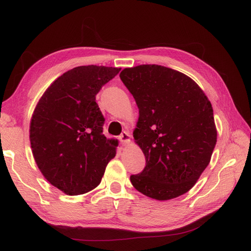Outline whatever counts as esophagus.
Here are the masks:
<instances>
[{
    "label": "esophagus",
    "mask_w": 251,
    "mask_h": 251,
    "mask_svg": "<svg viewBox=\"0 0 251 251\" xmlns=\"http://www.w3.org/2000/svg\"><path fill=\"white\" fill-rule=\"evenodd\" d=\"M119 140H120V142L122 143V145H124V146L129 145V143H130V135H129V132L128 131H123L122 134H121V136L119 137Z\"/></svg>",
    "instance_id": "1"
}]
</instances>
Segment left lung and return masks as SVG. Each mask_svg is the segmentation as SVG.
Listing matches in <instances>:
<instances>
[{"instance_id": "left-lung-1", "label": "left lung", "mask_w": 251, "mask_h": 251, "mask_svg": "<svg viewBox=\"0 0 251 251\" xmlns=\"http://www.w3.org/2000/svg\"><path fill=\"white\" fill-rule=\"evenodd\" d=\"M120 77L139 109L132 135L146 156L145 169L130 176L131 184L156 201L186 193L217 142L209 99L191 77L163 66L125 68Z\"/></svg>"}]
</instances>
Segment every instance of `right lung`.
Returning a JSON list of instances; mask_svg holds the SVG:
<instances>
[{
    "mask_svg": "<svg viewBox=\"0 0 251 251\" xmlns=\"http://www.w3.org/2000/svg\"><path fill=\"white\" fill-rule=\"evenodd\" d=\"M120 71L94 65L73 68L36 103L29 130L32 154L44 178L67 195L97 188L115 156L117 140L102 134L104 119L96 95Z\"/></svg>",
    "mask_w": 251,
    "mask_h": 251,
    "instance_id": "right-lung-1",
    "label": "right lung"
}]
</instances>
